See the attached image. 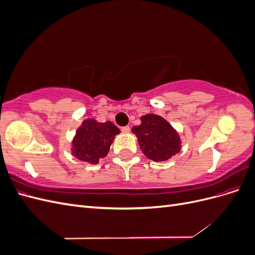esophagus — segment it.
I'll return each mask as SVG.
<instances>
[{"label": "esophagus", "instance_id": "34e87169", "mask_svg": "<svg viewBox=\"0 0 255 255\" xmlns=\"http://www.w3.org/2000/svg\"><path fill=\"white\" fill-rule=\"evenodd\" d=\"M121 130H122V133L128 134V133L130 132V128H129V127H123V128H121Z\"/></svg>", "mask_w": 255, "mask_h": 255}]
</instances>
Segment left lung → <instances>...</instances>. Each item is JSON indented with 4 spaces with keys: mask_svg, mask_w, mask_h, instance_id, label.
<instances>
[{
    "mask_svg": "<svg viewBox=\"0 0 255 255\" xmlns=\"http://www.w3.org/2000/svg\"><path fill=\"white\" fill-rule=\"evenodd\" d=\"M140 121L139 126L133 127L132 132L146 157L164 161L180 152V136L167 120L158 115L148 114L142 116Z\"/></svg>",
    "mask_w": 255,
    "mask_h": 255,
    "instance_id": "8db88e82",
    "label": "left lung"
}]
</instances>
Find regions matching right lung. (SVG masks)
Listing matches in <instances>:
<instances>
[{
  "instance_id": "obj_1",
  "label": "right lung",
  "mask_w": 255,
  "mask_h": 255,
  "mask_svg": "<svg viewBox=\"0 0 255 255\" xmlns=\"http://www.w3.org/2000/svg\"><path fill=\"white\" fill-rule=\"evenodd\" d=\"M120 129L113 122L84 120L72 140V155L89 164H98L110 151L111 144Z\"/></svg>"
}]
</instances>
